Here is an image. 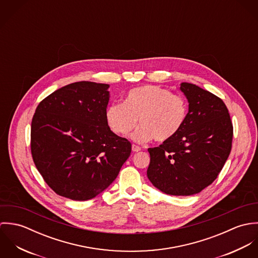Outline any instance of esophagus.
Instances as JSON below:
<instances>
[{
	"mask_svg": "<svg viewBox=\"0 0 258 258\" xmlns=\"http://www.w3.org/2000/svg\"><path fill=\"white\" fill-rule=\"evenodd\" d=\"M132 151H133V152H139V151H141V148L133 144V145H132Z\"/></svg>",
	"mask_w": 258,
	"mask_h": 258,
	"instance_id": "obj_1",
	"label": "esophagus"
}]
</instances>
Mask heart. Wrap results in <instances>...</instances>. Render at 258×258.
Masks as SVG:
<instances>
[{
	"label": "heart",
	"mask_w": 258,
	"mask_h": 258,
	"mask_svg": "<svg viewBox=\"0 0 258 258\" xmlns=\"http://www.w3.org/2000/svg\"><path fill=\"white\" fill-rule=\"evenodd\" d=\"M187 117V104L180 95L170 90L146 85L130 90L123 103L113 102L105 111V118L111 130L119 136L130 133L136 142H166L173 139L183 128Z\"/></svg>",
	"instance_id": "heart-1"
}]
</instances>
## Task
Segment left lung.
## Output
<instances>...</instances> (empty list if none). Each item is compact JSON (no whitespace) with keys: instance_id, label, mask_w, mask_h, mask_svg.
I'll return each instance as SVG.
<instances>
[{"instance_id":"8db88e82","label":"left lung","mask_w":258,"mask_h":258,"mask_svg":"<svg viewBox=\"0 0 258 258\" xmlns=\"http://www.w3.org/2000/svg\"><path fill=\"white\" fill-rule=\"evenodd\" d=\"M188 101L183 128L171 140L149 148L150 182L165 194L190 196L212 184L231 151L233 126L220 97L183 82Z\"/></svg>"}]
</instances>
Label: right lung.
Masks as SVG:
<instances>
[{
	"instance_id": "add662e5",
	"label": "right lung",
	"mask_w": 258,
	"mask_h": 258,
	"mask_svg": "<svg viewBox=\"0 0 258 258\" xmlns=\"http://www.w3.org/2000/svg\"><path fill=\"white\" fill-rule=\"evenodd\" d=\"M109 85L78 81L37 105L31 127V152L37 171L58 196L93 199L116 179L131 143L114 134L105 111Z\"/></svg>"
}]
</instances>
